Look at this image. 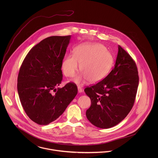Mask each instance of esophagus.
Wrapping results in <instances>:
<instances>
[{
    "label": "esophagus",
    "mask_w": 158,
    "mask_h": 158,
    "mask_svg": "<svg viewBox=\"0 0 158 158\" xmlns=\"http://www.w3.org/2000/svg\"><path fill=\"white\" fill-rule=\"evenodd\" d=\"M78 91L79 93H81V92H83V89L80 86H78Z\"/></svg>",
    "instance_id": "1"
}]
</instances>
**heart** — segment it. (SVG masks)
Returning <instances> with one entry per match:
<instances>
[{
	"instance_id": "b5f03b06",
	"label": "heart",
	"mask_w": 158,
	"mask_h": 158,
	"mask_svg": "<svg viewBox=\"0 0 158 158\" xmlns=\"http://www.w3.org/2000/svg\"><path fill=\"white\" fill-rule=\"evenodd\" d=\"M114 64L112 53L100 44H83L73 50V55L67 56L63 61L64 75L70 78L75 76L81 65V75L75 82L81 84L89 80L96 83L103 80L111 70Z\"/></svg>"
}]
</instances>
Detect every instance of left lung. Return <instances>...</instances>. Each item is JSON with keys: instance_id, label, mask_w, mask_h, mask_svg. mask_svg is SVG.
I'll list each match as a JSON object with an SVG mask.
<instances>
[{"instance_id": "obj_1", "label": "left lung", "mask_w": 158, "mask_h": 158, "mask_svg": "<svg viewBox=\"0 0 158 158\" xmlns=\"http://www.w3.org/2000/svg\"><path fill=\"white\" fill-rule=\"evenodd\" d=\"M115 64L101 81L85 89L91 100L86 115L90 123L110 128L123 120L131 110L139 85L135 61L121 46L118 47Z\"/></svg>"}]
</instances>
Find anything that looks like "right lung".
<instances>
[{
	"mask_svg": "<svg viewBox=\"0 0 158 158\" xmlns=\"http://www.w3.org/2000/svg\"><path fill=\"white\" fill-rule=\"evenodd\" d=\"M70 35L50 36L35 45L23 61L18 92L28 117L41 125L57 119L77 94L74 83L56 88L63 80L62 63Z\"/></svg>",
	"mask_w": 158,
	"mask_h": 158,
	"instance_id": "1",
	"label": "right lung"
}]
</instances>
